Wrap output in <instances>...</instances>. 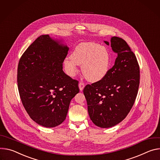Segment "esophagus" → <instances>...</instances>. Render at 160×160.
I'll return each instance as SVG.
<instances>
[{"label":"esophagus","instance_id":"esophagus-1","mask_svg":"<svg viewBox=\"0 0 160 160\" xmlns=\"http://www.w3.org/2000/svg\"><path fill=\"white\" fill-rule=\"evenodd\" d=\"M84 86H85V85H84V84L83 82H79V88L80 91H82L83 90Z\"/></svg>","mask_w":160,"mask_h":160}]
</instances>
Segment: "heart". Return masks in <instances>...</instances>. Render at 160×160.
Here are the masks:
<instances>
[{"label": "heart", "instance_id": "heart-1", "mask_svg": "<svg viewBox=\"0 0 160 160\" xmlns=\"http://www.w3.org/2000/svg\"><path fill=\"white\" fill-rule=\"evenodd\" d=\"M111 55L107 48L95 42H82L74 49L70 57L63 61L67 74L74 77L78 72V65L82 66V72L89 81L97 82L108 74Z\"/></svg>", "mask_w": 160, "mask_h": 160}]
</instances>
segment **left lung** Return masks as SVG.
<instances>
[{
	"label": "left lung",
	"mask_w": 160,
	"mask_h": 160,
	"mask_svg": "<svg viewBox=\"0 0 160 160\" xmlns=\"http://www.w3.org/2000/svg\"><path fill=\"white\" fill-rule=\"evenodd\" d=\"M111 46L118 55L114 66L102 79L87 84L83 90L91 120L103 128L114 127L127 117L140 83L139 65L127 42L114 36L111 38Z\"/></svg>",
	"instance_id": "left-lung-1"
}]
</instances>
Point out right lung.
Instances as JSON below:
<instances>
[{
    "label": "right lung",
    "mask_w": 160,
    "mask_h": 160,
    "mask_svg": "<svg viewBox=\"0 0 160 160\" xmlns=\"http://www.w3.org/2000/svg\"><path fill=\"white\" fill-rule=\"evenodd\" d=\"M68 49L61 41L42 35L26 49L18 66L23 107L32 120L46 128L64 121L71 100L79 92L78 81L63 71Z\"/></svg>",
    "instance_id": "add662e5"
}]
</instances>
